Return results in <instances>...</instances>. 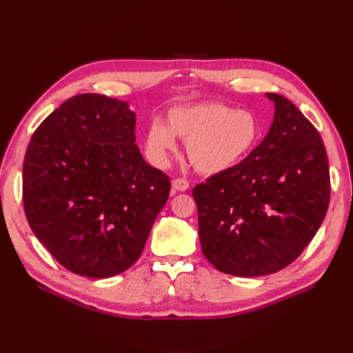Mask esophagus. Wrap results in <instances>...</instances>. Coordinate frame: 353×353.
I'll return each instance as SVG.
<instances>
[{
    "mask_svg": "<svg viewBox=\"0 0 353 353\" xmlns=\"http://www.w3.org/2000/svg\"><path fill=\"white\" fill-rule=\"evenodd\" d=\"M173 188H174L176 190H179V192H186V190L190 188V183H189L186 179L179 177V179H176V180L173 181Z\"/></svg>",
    "mask_w": 353,
    "mask_h": 353,
    "instance_id": "1",
    "label": "esophagus"
}]
</instances>
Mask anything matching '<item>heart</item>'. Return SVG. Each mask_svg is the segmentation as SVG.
<instances>
[{
    "mask_svg": "<svg viewBox=\"0 0 353 353\" xmlns=\"http://www.w3.org/2000/svg\"><path fill=\"white\" fill-rule=\"evenodd\" d=\"M174 134L188 141V154L197 172L217 174L233 169L254 150L262 128L252 111L223 103L173 108L169 125L153 120L147 132L148 153L157 164H165L177 152Z\"/></svg>",
    "mask_w": 353,
    "mask_h": 353,
    "instance_id": "heart-1",
    "label": "heart"
}]
</instances>
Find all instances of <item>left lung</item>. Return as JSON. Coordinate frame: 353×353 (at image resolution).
Here are the masks:
<instances>
[{"label": "left lung", "mask_w": 353, "mask_h": 353, "mask_svg": "<svg viewBox=\"0 0 353 353\" xmlns=\"http://www.w3.org/2000/svg\"><path fill=\"white\" fill-rule=\"evenodd\" d=\"M266 96L276 110L263 141L233 169L193 189L201 252L233 276L289 266L316 234L329 206L321 134L288 99Z\"/></svg>", "instance_id": "8db88e82"}]
</instances>
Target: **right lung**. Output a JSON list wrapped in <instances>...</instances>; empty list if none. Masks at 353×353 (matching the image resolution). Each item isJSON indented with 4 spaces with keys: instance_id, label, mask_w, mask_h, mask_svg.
Returning <instances> with one entry per match:
<instances>
[{
    "instance_id": "add662e5",
    "label": "right lung",
    "mask_w": 353,
    "mask_h": 353,
    "mask_svg": "<svg viewBox=\"0 0 353 353\" xmlns=\"http://www.w3.org/2000/svg\"><path fill=\"white\" fill-rule=\"evenodd\" d=\"M124 101L79 94L37 127L23 167L26 216L55 261L87 277L137 262L170 194V177L148 165Z\"/></svg>"
}]
</instances>
